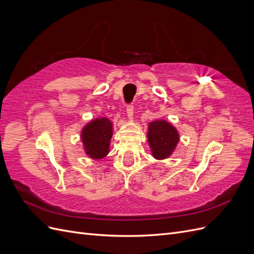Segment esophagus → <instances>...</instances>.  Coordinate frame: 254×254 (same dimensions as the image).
Returning a JSON list of instances; mask_svg holds the SVG:
<instances>
[{"label":"esophagus","mask_w":254,"mask_h":254,"mask_svg":"<svg viewBox=\"0 0 254 254\" xmlns=\"http://www.w3.org/2000/svg\"><path fill=\"white\" fill-rule=\"evenodd\" d=\"M126 112H127V117L129 120H132L133 118V105L130 104L127 106V109H126Z\"/></svg>","instance_id":"1"}]
</instances>
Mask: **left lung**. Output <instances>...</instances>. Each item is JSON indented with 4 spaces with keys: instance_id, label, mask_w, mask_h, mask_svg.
Here are the masks:
<instances>
[{
    "instance_id": "obj_1",
    "label": "left lung",
    "mask_w": 254,
    "mask_h": 254,
    "mask_svg": "<svg viewBox=\"0 0 254 254\" xmlns=\"http://www.w3.org/2000/svg\"><path fill=\"white\" fill-rule=\"evenodd\" d=\"M179 132L170 122L157 120L148 124L147 141L155 159L163 160L174 152L177 144L179 143Z\"/></svg>"
}]
</instances>
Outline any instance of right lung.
<instances>
[{
  "instance_id": "add662e5",
  "label": "right lung",
  "mask_w": 254,
  "mask_h": 254,
  "mask_svg": "<svg viewBox=\"0 0 254 254\" xmlns=\"http://www.w3.org/2000/svg\"><path fill=\"white\" fill-rule=\"evenodd\" d=\"M112 130V123L107 118H96L82 128L80 137L89 158L98 160L108 155Z\"/></svg>"
}]
</instances>
